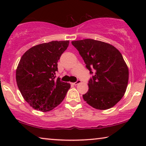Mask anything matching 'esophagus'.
<instances>
[{"mask_svg": "<svg viewBox=\"0 0 146 146\" xmlns=\"http://www.w3.org/2000/svg\"><path fill=\"white\" fill-rule=\"evenodd\" d=\"M81 82V81L80 80H78L77 81H76V82H74V83H71L72 84H73V85H75V86H76V85H77V84H80Z\"/></svg>", "mask_w": 146, "mask_h": 146, "instance_id": "obj_1", "label": "esophagus"}]
</instances>
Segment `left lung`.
<instances>
[{
  "mask_svg": "<svg viewBox=\"0 0 146 146\" xmlns=\"http://www.w3.org/2000/svg\"><path fill=\"white\" fill-rule=\"evenodd\" d=\"M92 74L88 91L82 95L89 105L97 110L112 108L122 99L126 91L129 70L122 54L111 44L93 39L71 42Z\"/></svg>",
  "mask_w": 146,
  "mask_h": 146,
  "instance_id": "left-lung-1",
  "label": "left lung"
}]
</instances>
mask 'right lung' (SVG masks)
Here are the masks:
<instances>
[{
  "instance_id": "obj_1",
  "label": "right lung",
  "mask_w": 146,
  "mask_h": 146,
  "mask_svg": "<svg viewBox=\"0 0 146 146\" xmlns=\"http://www.w3.org/2000/svg\"><path fill=\"white\" fill-rule=\"evenodd\" d=\"M70 41H51L26 51L16 70V81L24 99L35 110L49 111L62 102L71 85L58 78L57 62Z\"/></svg>"
}]
</instances>
